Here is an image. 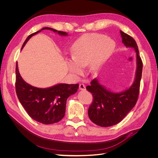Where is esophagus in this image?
<instances>
[{
  "label": "esophagus",
  "mask_w": 158,
  "mask_h": 158,
  "mask_svg": "<svg viewBox=\"0 0 158 158\" xmlns=\"http://www.w3.org/2000/svg\"><path fill=\"white\" fill-rule=\"evenodd\" d=\"M79 89H80V90H82V91L85 90V85H84V84H80V85H79Z\"/></svg>",
  "instance_id": "esophagus-1"
}]
</instances>
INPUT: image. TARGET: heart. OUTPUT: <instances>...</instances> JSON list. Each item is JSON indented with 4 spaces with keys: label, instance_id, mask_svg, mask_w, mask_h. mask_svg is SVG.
<instances>
[{
    "label": "heart",
    "instance_id": "heart-1",
    "mask_svg": "<svg viewBox=\"0 0 158 158\" xmlns=\"http://www.w3.org/2000/svg\"><path fill=\"white\" fill-rule=\"evenodd\" d=\"M115 42L111 38L99 33H89L80 37L70 49L72 60L67 61V68L76 75L82 74L88 65L90 72L99 69L113 53Z\"/></svg>",
    "mask_w": 158,
    "mask_h": 158
}]
</instances>
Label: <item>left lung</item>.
<instances>
[{"label":"left lung","instance_id":"left-lung-1","mask_svg":"<svg viewBox=\"0 0 158 158\" xmlns=\"http://www.w3.org/2000/svg\"><path fill=\"white\" fill-rule=\"evenodd\" d=\"M120 33L123 44L136 52V69L132 84L123 92L116 93L105 87L98 78H95L86 87L94 98L88 109L89 118L95 125L103 127H111L121 122L135 106L139 94L142 62L138 46L132 37L122 31Z\"/></svg>","mask_w":158,"mask_h":158}]
</instances>
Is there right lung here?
I'll use <instances>...</instances> for the list:
<instances>
[{
	"instance_id": "obj_1",
	"label": "right lung",
	"mask_w": 158,
	"mask_h": 158,
	"mask_svg": "<svg viewBox=\"0 0 158 158\" xmlns=\"http://www.w3.org/2000/svg\"><path fill=\"white\" fill-rule=\"evenodd\" d=\"M44 30H51L61 36L68 35V33L64 31L45 27L28 36L23 43L22 49L32 36ZM78 85V84H58L46 88L32 86L22 78L16 63V91L19 101L33 119L45 125L57 123L64 117L66 100L71 95L76 93Z\"/></svg>"
}]
</instances>
